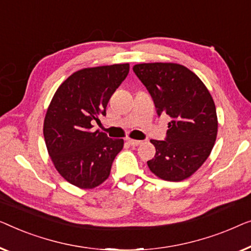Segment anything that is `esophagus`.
Masks as SVG:
<instances>
[{"label":"esophagus","instance_id":"1","mask_svg":"<svg viewBox=\"0 0 251 251\" xmlns=\"http://www.w3.org/2000/svg\"><path fill=\"white\" fill-rule=\"evenodd\" d=\"M127 142H128L129 146H132V147H137V146H140V144H142V141L133 140V139H127Z\"/></svg>","mask_w":251,"mask_h":251}]
</instances>
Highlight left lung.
I'll return each mask as SVG.
<instances>
[{
  "label": "left lung",
  "instance_id": "left-lung-1",
  "mask_svg": "<svg viewBox=\"0 0 251 251\" xmlns=\"http://www.w3.org/2000/svg\"><path fill=\"white\" fill-rule=\"evenodd\" d=\"M133 70L152 97L158 116L169 118L165 141H150L156 154L148 166L161 179L183 181L206 161L216 141L213 98L199 77L178 63H139Z\"/></svg>",
  "mask_w": 251,
  "mask_h": 251
}]
</instances>
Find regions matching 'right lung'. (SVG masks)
Returning a JSON list of instances; mask_svg holds the SVG:
<instances>
[{"mask_svg": "<svg viewBox=\"0 0 251 251\" xmlns=\"http://www.w3.org/2000/svg\"><path fill=\"white\" fill-rule=\"evenodd\" d=\"M129 72L128 63L84 68L70 75L52 98L44 119L48 152L59 174L80 189H94L109 177L124 140L92 132L105 116L111 95Z\"/></svg>", "mask_w": 251, "mask_h": 251, "instance_id": "add662e5", "label": "right lung"}]
</instances>
